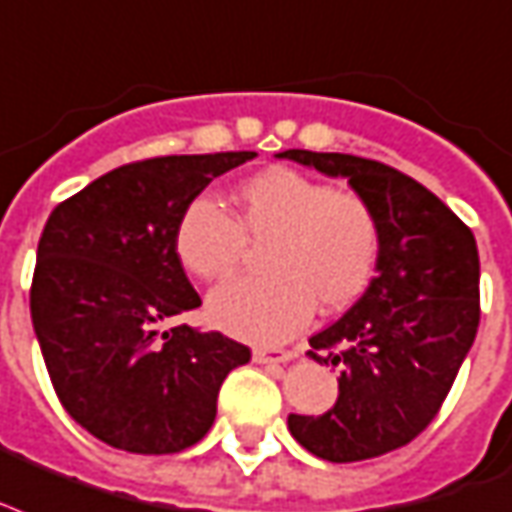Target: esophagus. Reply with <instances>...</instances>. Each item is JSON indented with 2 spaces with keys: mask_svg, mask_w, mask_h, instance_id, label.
Segmentation results:
<instances>
[{
  "mask_svg": "<svg viewBox=\"0 0 512 512\" xmlns=\"http://www.w3.org/2000/svg\"><path fill=\"white\" fill-rule=\"evenodd\" d=\"M252 357H255V362H263V365H282V362L295 360L298 354L287 349H255Z\"/></svg>",
  "mask_w": 512,
  "mask_h": 512,
  "instance_id": "34e87169",
  "label": "esophagus"
}]
</instances>
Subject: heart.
<instances>
[{
    "instance_id": "heart-1",
    "label": "heart",
    "mask_w": 512,
    "mask_h": 512,
    "mask_svg": "<svg viewBox=\"0 0 512 512\" xmlns=\"http://www.w3.org/2000/svg\"><path fill=\"white\" fill-rule=\"evenodd\" d=\"M236 217L209 198L187 204L177 222V255L204 282L236 276L249 241L265 244V279L225 284L209 298L222 330L252 343H282L314 317L349 308L376 276L381 217L357 190L273 166L236 190Z\"/></svg>"
}]
</instances>
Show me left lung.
Returning <instances> with one entry per match:
<instances>
[{
	"label": "left lung",
	"instance_id": "obj_1",
	"mask_svg": "<svg viewBox=\"0 0 512 512\" xmlns=\"http://www.w3.org/2000/svg\"><path fill=\"white\" fill-rule=\"evenodd\" d=\"M349 185L381 217L373 282L338 322L308 338V357L338 368V403L290 413L300 446L327 462H362L408 446L432 424L481 322L473 230L438 195L386 163L343 152L287 150Z\"/></svg>",
	"mask_w": 512,
	"mask_h": 512
}]
</instances>
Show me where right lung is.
<instances>
[{"instance_id":"obj_1","label":"right lung","mask_w":512,"mask_h":512,"mask_svg":"<svg viewBox=\"0 0 512 512\" xmlns=\"http://www.w3.org/2000/svg\"><path fill=\"white\" fill-rule=\"evenodd\" d=\"M257 152L161 155L93 179L50 212L31 279V322L58 400L128 454H179L212 429L217 395L252 351L166 319L201 306L177 222L214 177Z\"/></svg>"}]
</instances>
